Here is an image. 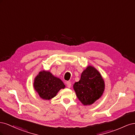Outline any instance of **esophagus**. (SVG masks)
<instances>
[{
  "instance_id": "1",
  "label": "esophagus",
  "mask_w": 135,
  "mask_h": 135,
  "mask_svg": "<svg viewBox=\"0 0 135 135\" xmlns=\"http://www.w3.org/2000/svg\"><path fill=\"white\" fill-rule=\"evenodd\" d=\"M66 84H67V87H68L69 88H70L71 87V83L70 81H67V82H66Z\"/></svg>"
}]
</instances>
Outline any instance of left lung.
<instances>
[{
    "label": "left lung",
    "instance_id": "obj_1",
    "mask_svg": "<svg viewBox=\"0 0 135 135\" xmlns=\"http://www.w3.org/2000/svg\"><path fill=\"white\" fill-rule=\"evenodd\" d=\"M77 97L84 105L93 104L103 95L105 82L99 71L88 66L81 74L80 79L73 85Z\"/></svg>",
    "mask_w": 135,
    "mask_h": 135
}]
</instances>
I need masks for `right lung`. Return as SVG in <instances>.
Wrapping results in <instances>:
<instances>
[{
  "label": "right lung",
  "instance_id": "1",
  "mask_svg": "<svg viewBox=\"0 0 135 135\" xmlns=\"http://www.w3.org/2000/svg\"><path fill=\"white\" fill-rule=\"evenodd\" d=\"M34 87L42 99L49 100L55 97L61 89L65 87V85L50 71L43 70L35 78Z\"/></svg>",
  "mask_w": 135,
  "mask_h": 135
}]
</instances>
